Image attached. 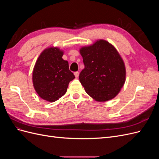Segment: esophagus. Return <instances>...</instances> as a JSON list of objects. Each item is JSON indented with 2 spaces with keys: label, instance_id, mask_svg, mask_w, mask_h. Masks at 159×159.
<instances>
[{
  "label": "esophagus",
  "instance_id": "esophagus-1",
  "mask_svg": "<svg viewBox=\"0 0 159 159\" xmlns=\"http://www.w3.org/2000/svg\"><path fill=\"white\" fill-rule=\"evenodd\" d=\"M74 75H75V78H78V76H79V72H78V71L74 72Z\"/></svg>",
  "mask_w": 159,
  "mask_h": 159
}]
</instances>
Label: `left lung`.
Here are the masks:
<instances>
[{"label":"left lung","instance_id":"obj_1","mask_svg":"<svg viewBox=\"0 0 159 159\" xmlns=\"http://www.w3.org/2000/svg\"><path fill=\"white\" fill-rule=\"evenodd\" d=\"M80 53L85 68L79 79L86 93L99 102L116 97L125 82L126 68L115 46L100 39L81 47Z\"/></svg>","mask_w":159,"mask_h":159}]
</instances>
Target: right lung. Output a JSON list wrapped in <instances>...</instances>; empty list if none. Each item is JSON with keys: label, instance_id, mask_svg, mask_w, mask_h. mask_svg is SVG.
I'll use <instances>...</instances> for the list:
<instances>
[{"label": "right lung", "instance_id": "obj_1", "mask_svg": "<svg viewBox=\"0 0 159 159\" xmlns=\"http://www.w3.org/2000/svg\"><path fill=\"white\" fill-rule=\"evenodd\" d=\"M64 50L51 46L38 56L32 71V84L38 96L54 102L65 95L69 83L75 78L68 61L62 58Z\"/></svg>", "mask_w": 159, "mask_h": 159}]
</instances>
